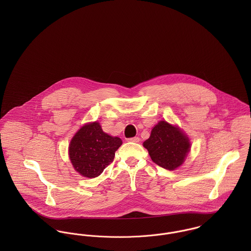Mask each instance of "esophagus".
<instances>
[{
	"label": "esophagus",
	"mask_w": 251,
	"mask_h": 251,
	"mask_svg": "<svg viewBox=\"0 0 251 251\" xmlns=\"http://www.w3.org/2000/svg\"><path fill=\"white\" fill-rule=\"evenodd\" d=\"M128 141L129 142H133V143H138L140 141V139L138 137H132V138H129Z\"/></svg>",
	"instance_id": "34e87169"
}]
</instances>
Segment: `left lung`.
Here are the masks:
<instances>
[{"instance_id":"8db88e82","label":"left lung","mask_w":251,"mask_h":251,"mask_svg":"<svg viewBox=\"0 0 251 251\" xmlns=\"http://www.w3.org/2000/svg\"><path fill=\"white\" fill-rule=\"evenodd\" d=\"M151 160L158 166L175 170L179 167L190 151L188 137L178 126L160 121L153 126L151 136L143 143Z\"/></svg>"}]
</instances>
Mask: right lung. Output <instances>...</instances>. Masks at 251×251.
Segmentation results:
<instances>
[{
	"instance_id": "obj_1",
	"label": "right lung",
	"mask_w": 251,
	"mask_h": 251,
	"mask_svg": "<svg viewBox=\"0 0 251 251\" xmlns=\"http://www.w3.org/2000/svg\"><path fill=\"white\" fill-rule=\"evenodd\" d=\"M123 144L121 138L103 132L100 123L83 126L73 136L69 154L74 169L83 177L96 178L114 159L115 151Z\"/></svg>"
}]
</instances>
